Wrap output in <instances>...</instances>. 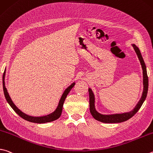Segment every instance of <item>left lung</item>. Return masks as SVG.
<instances>
[{
    "label": "left lung",
    "instance_id": "left-lung-1",
    "mask_svg": "<svg viewBox=\"0 0 153 153\" xmlns=\"http://www.w3.org/2000/svg\"><path fill=\"white\" fill-rule=\"evenodd\" d=\"M132 46L134 48V51L137 53L138 57V59L140 61V63L142 66L143 69V91L141 98L138 102L137 105L133 109L130 111V112L120 113V114H102L99 113L98 111L96 110L95 106V95H94L92 90L91 88L88 89L89 91V97H90V110L91 114L92 115L94 119L96 120L104 123H120L126 121L132 118L136 113H137L140 107L142 106L143 102L145 100L147 96V92H148L149 88V78L147 76L146 67L145 63H144V59L142 57V55L140 53V51L138 47L135 44H132Z\"/></svg>",
    "mask_w": 153,
    "mask_h": 153
}]
</instances>
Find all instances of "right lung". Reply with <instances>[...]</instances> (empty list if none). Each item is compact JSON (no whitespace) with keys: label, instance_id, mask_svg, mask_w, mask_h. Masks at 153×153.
Instances as JSON below:
<instances>
[{"label":"right lung","instance_id":"1","mask_svg":"<svg viewBox=\"0 0 153 153\" xmlns=\"http://www.w3.org/2000/svg\"><path fill=\"white\" fill-rule=\"evenodd\" d=\"M5 74H6V68L4 69L3 76H2V85H3L4 94L7 102L10 105V107L14 110V111H15V112L19 116H21L22 118L25 119V120H27L33 123L43 124V123H50V122L56 120L57 119L59 118L61 116V115H62L63 105V103H64V101L66 98V97H67L69 91H71L72 88H73L75 85V84H76V82H73L70 85H69L68 87L65 89L62 95V97H61L56 109H55L52 113L49 114H48V115L43 116H29L28 114H25L24 112H22V111L19 110V108L16 106L15 104L13 103V102L12 100H11L9 93H8L6 86H5V82H4Z\"/></svg>","mask_w":153,"mask_h":153}]
</instances>
